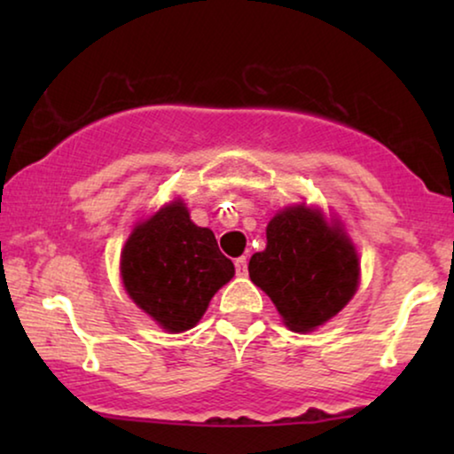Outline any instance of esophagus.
Returning a JSON list of instances; mask_svg holds the SVG:
<instances>
[{"label": "esophagus", "instance_id": "obj_1", "mask_svg": "<svg viewBox=\"0 0 454 454\" xmlns=\"http://www.w3.org/2000/svg\"><path fill=\"white\" fill-rule=\"evenodd\" d=\"M235 272H238V277H246L247 275V260L246 258L235 260Z\"/></svg>", "mask_w": 454, "mask_h": 454}]
</instances>
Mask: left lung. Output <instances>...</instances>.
Returning a JSON list of instances; mask_svg holds the SVG:
<instances>
[{"label":"left lung","instance_id":"obj_1","mask_svg":"<svg viewBox=\"0 0 454 454\" xmlns=\"http://www.w3.org/2000/svg\"><path fill=\"white\" fill-rule=\"evenodd\" d=\"M252 283L295 333L337 316L359 285V256L339 223L306 204L283 208L266 227V247L250 258Z\"/></svg>","mask_w":454,"mask_h":454}]
</instances>
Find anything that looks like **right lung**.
Returning a JSON list of instances; mask_svg holds the SVG:
<instances>
[{
	"mask_svg": "<svg viewBox=\"0 0 454 454\" xmlns=\"http://www.w3.org/2000/svg\"><path fill=\"white\" fill-rule=\"evenodd\" d=\"M120 270L132 301L169 333L196 326L213 295L235 275L215 233L194 225L179 198L134 227Z\"/></svg>",
	"mask_w": 454,
	"mask_h": 454,
	"instance_id": "1",
	"label": "right lung"
}]
</instances>
